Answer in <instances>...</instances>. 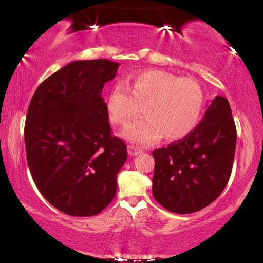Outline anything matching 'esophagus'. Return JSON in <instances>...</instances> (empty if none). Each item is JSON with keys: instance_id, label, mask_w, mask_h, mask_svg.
Masks as SVG:
<instances>
[{"instance_id": "esophagus-1", "label": "esophagus", "mask_w": 263, "mask_h": 263, "mask_svg": "<svg viewBox=\"0 0 263 263\" xmlns=\"http://www.w3.org/2000/svg\"><path fill=\"white\" fill-rule=\"evenodd\" d=\"M128 153H129V156H138V154H140V153H142V149H140L139 147H136V146H134V145H129L128 146Z\"/></svg>"}]
</instances>
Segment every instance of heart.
<instances>
[{"label": "heart", "mask_w": 263, "mask_h": 263, "mask_svg": "<svg viewBox=\"0 0 263 263\" xmlns=\"http://www.w3.org/2000/svg\"><path fill=\"white\" fill-rule=\"evenodd\" d=\"M203 104V91L196 81L151 69L136 74L128 87L115 85L106 109L115 124L125 125L143 106L146 117L129 124L122 135L136 145H148L164 134L170 140L189 135L199 124Z\"/></svg>", "instance_id": "1"}]
</instances>
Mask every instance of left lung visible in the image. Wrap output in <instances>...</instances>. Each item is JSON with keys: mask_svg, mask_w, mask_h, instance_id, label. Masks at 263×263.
<instances>
[{"mask_svg": "<svg viewBox=\"0 0 263 263\" xmlns=\"http://www.w3.org/2000/svg\"><path fill=\"white\" fill-rule=\"evenodd\" d=\"M236 140L229 100L217 96L189 135L153 151L154 199L178 214L194 213L211 204L231 176Z\"/></svg>", "mask_w": 263, "mask_h": 263, "instance_id": "left-lung-1", "label": "left lung"}]
</instances>
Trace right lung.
<instances>
[{
    "mask_svg": "<svg viewBox=\"0 0 263 263\" xmlns=\"http://www.w3.org/2000/svg\"><path fill=\"white\" fill-rule=\"evenodd\" d=\"M120 64L74 61L45 79L32 97L25 146L32 178L43 196L73 217H92L109 206L127 146L112 135L104 84Z\"/></svg>",
    "mask_w": 263,
    "mask_h": 263,
    "instance_id": "obj_1",
    "label": "right lung"
}]
</instances>
